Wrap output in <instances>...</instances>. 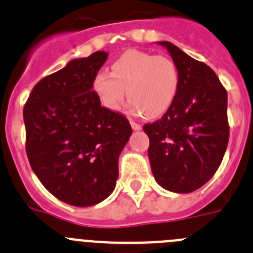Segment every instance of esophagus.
Returning <instances> with one entry per match:
<instances>
[{
  "label": "esophagus",
  "mask_w": 253,
  "mask_h": 253,
  "mask_svg": "<svg viewBox=\"0 0 253 253\" xmlns=\"http://www.w3.org/2000/svg\"><path fill=\"white\" fill-rule=\"evenodd\" d=\"M130 125L134 130H139V129H142V125L138 124V123H135V122H133V120H130Z\"/></svg>",
  "instance_id": "34e87169"
}]
</instances>
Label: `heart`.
I'll return each instance as SVG.
<instances>
[{"label":"heart","instance_id":"obj_1","mask_svg":"<svg viewBox=\"0 0 253 253\" xmlns=\"http://www.w3.org/2000/svg\"><path fill=\"white\" fill-rule=\"evenodd\" d=\"M180 87L176 63L166 55L128 50L111 66V73L100 71L93 77L92 88L105 109L119 111L125 91L133 114L148 119L163 115L172 106Z\"/></svg>","mask_w":253,"mask_h":253}]
</instances>
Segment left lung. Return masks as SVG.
<instances>
[{
    "label": "left lung",
    "instance_id": "left-lung-1",
    "mask_svg": "<svg viewBox=\"0 0 253 253\" xmlns=\"http://www.w3.org/2000/svg\"><path fill=\"white\" fill-rule=\"evenodd\" d=\"M180 73L175 101L160 120L144 124L153 176L163 189L191 193L219 169L229 139L227 90L213 69L169 42Z\"/></svg>",
    "mask_w": 253,
    "mask_h": 253
}]
</instances>
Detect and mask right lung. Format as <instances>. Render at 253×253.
<instances>
[{
	"instance_id": "obj_1",
	"label": "right lung",
	"mask_w": 253,
	"mask_h": 253,
	"mask_svg": "<svg viewBox=\"0 0 253 253\" xmlns=\"http://www.w3.org/2000/svg\"><path fill=\"white\" fill-rule=\"evenodd\" d=\"M106 59L95 51L45 76L22 113L31 169L51 195L73 207H91L113 193L131 134L128 119L101 106L93 92Z\"/></svg>"
}]
</instances>
